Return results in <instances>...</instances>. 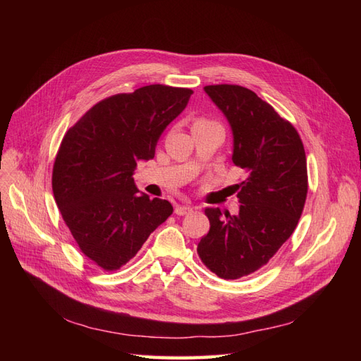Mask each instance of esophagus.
<instances>
[{"label": "esophagus", "instance_id": "1", "mask_svg": "<svg viewBox=\"0 0 361 361\" xmlns=\"http://www.w3.org/2000/svg\"><path fill=\"white\" fill-rule=\"evenodd\" d=\"M174 212H176V215H187V214L192 212V207L188 204H178L176 207H174Z\"/></svg>", "mask_w": 361, "mask_h": 361}]
</instances>
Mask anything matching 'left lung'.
Here are the masks:
<instances>
[{
	"mask_svg": "<svg viewBox=\"0 0 361 361\" xmlns=\"http://www.w3.org/2000/svg\"><path fill=\"white\" fill-rule=\"evenodd\" d=\"M204 92L232 128V161L245 179L236 185L238 215L204 209L211 228L197 253L218 277L236 280L267 265L293 233L307 197V161L297 129L255 92L232 84Z\"/></svg>",
	"mask_w": 361,
	"mask_h": 361,
	"instance_id": "8db88e82",
	"label": "left lung"
}]
</instances>
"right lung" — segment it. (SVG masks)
Here are the masks:
<instances>
[{
	"label": "right lung",
	"mask_w": 361,
	"mask_h": 361,
	"mask_svg": "<svg viewBox=\"0 0 361 361\" xmlns=\"http://www.w3.org/2000/svg\"><path fill=\"white\" fill-rule=\"evenodd\" d=\"M192 90L152 84L106 97L63 137L52 169L54 199L82 253L105 271L133 259L173 212L134 182L138 161L155 157L164 129Z\"/></svg>",
	"instance_id": "add662e5"
}]
</instances>
